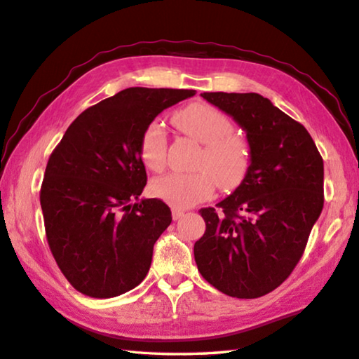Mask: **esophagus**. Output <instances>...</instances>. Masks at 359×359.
Here are the masks:
<instances>
[{"label":"esophagus","instance_id":"obj_1","mask_svg":"<svg viewBox=\"0 0 359 359\" xmlns=\"http://www.w3.org/2000/svg\"><path fill=\"white\" fill-rule=\"evenodd\" d=\"M183 216H184V210H180V208L172 210V217L175 219V221H178V219H181Z\"/></svg>","mask_w":359,"mask_h":359}]
</instances>
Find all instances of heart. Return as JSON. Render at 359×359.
Listing matches in <instances>:
<instances>
[{"mask_svg": "<svg viewBox=\"0 0 359 359\" xmlns=\"http://www.w3.org/2000/svg\"><path fill=\"white\" fill-rule=\"evenodd\" d=\"M173 121L181 132L203 143L196 161L197 172L170 173L151 183V192L176 208H189L208 200L217 183L225 191L243 183L252 163V149L243 135L235 134V124L216 107L191 104L175 113ZM168 138L159 121L143 129L138 153L144 165L161 172L167 163Z\"/></svg>", "mask_w": 359, "mask_h": 359, "instance_id": "obj_1", "label": "heart"}]
</instances>
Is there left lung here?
Instances as JSON below:
<instances>
[{"label":"left lung","instance_id":"8db88e82","mask_svg":"<svg viewBox=\"0 0 359 359\" xmlns=\"http://www.w3.org/2000/svg\"><path fill=\"white\" fill-rule=\"evenodd\" d=\"M248 132L252 163L206 224L194 257L206 282L229 297L273 292L304 254L323 210V159L309 132L257 93H202Z\"/></svg>","mask_w":359,"mask_h":359}]
</instances>
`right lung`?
<instances>
[{
    "mask_svg": "<svg viewBox=\"0 0 359 359\" xmlns=\"http://www.w3.org/2000/svg\"><path fill=\"white\" fill-rule=\"evenodd\" d=\"M194 94L119 91L81 111L50 154L39 194L43 227L56 265L77 292L113 298L148 274L172 211L159 198L138 202L148 180L138 143L163 109Z\"/></svg>",
    "mask_w": 359,
    "mask_h": 359,
    "instance_id": "add662e5",
    "label": "right lung"
}]
</instances>
